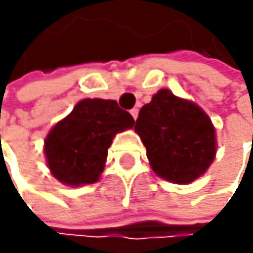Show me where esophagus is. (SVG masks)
Returning a JSON list of instances; mask_svg holds the SVG:
<instances>
[{"mask_svg": "<svg viewBox=\"0 0 253 253\" xmlns=\"http://www.w3.org/2000/svg\"><path fill=\"white\" fill-rule=\"evenodd\" d=\"M130 115L133 117V120H136V117H138V109H136V108H133V109L130 111Z\"/></svg>", "mask_w": 253, "mask_h": 253, "instance_id": "obj_1", "label": "esophagus"}]
</instances>
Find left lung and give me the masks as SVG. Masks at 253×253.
I'll use <instances>...</instances> for the list:
<instances>
[{"mask_svg": "<svg viewBox=\"0 0 253 253\" xmlns=\"http://www.w3.org/2000/svg\"><path fill=\"white\" fill-rule=\"evenodd\" d=\"M135 130L153 171L170 182L190 183L214 161L215 130L210 117L169 89H161L142 106Z\"/></svg>", "mask_w": 253, "mask_h": 253, "instance_id": "left-lung-1", "label": "left lung"}]
</instances>
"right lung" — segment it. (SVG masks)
<instances>
[{"mask_svg":"<svg viewBox=\"0 0 253 253\" xmlns=\"http://www.w3.org/2000/svg\"><path fill=\"white\" fill-rule=\"evenodd\" d=\"M133 124L132 115L114 100H82L45 138V156L53 176L73 187L97 182L114 136Z\"/></svg>","mask_w":253,"mask_h":253,"instance_id":"right-lung-1","label":"right lung"}]
</instances>
